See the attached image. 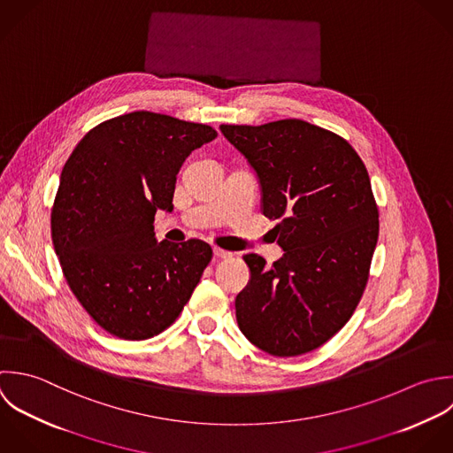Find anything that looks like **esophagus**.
<instances>
[{"label":"esophagus","mask_w":453,"mask_h":453,"mask_svg":"<svg viewBox=\"0 0 453 453\" xmlns=\"http://www.w3.org/2000/svg\"><path fill=\"white\" fill-rule=\"evenodd\" d=\"M213 256L215 257H220V259H227V257H231L233 256V252H229V250H224V249H213Z\"/></svg>","instance_id":"34e87169"}]
</instances>
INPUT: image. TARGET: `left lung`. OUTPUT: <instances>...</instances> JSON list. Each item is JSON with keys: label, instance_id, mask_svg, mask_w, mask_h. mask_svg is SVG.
<instances>
[{"label": "left lung", "instance_id": "left-lung-1", "mask_svg": "<svg viewBox=\"0 0 453 453\" xmlns=\"http://www.w3.org/2000/svg\"><path fill=\"white\" fill-rule=\"evenodd\" d=\"M220 132L256 171L284 250L272 266L243 256L250 280L234 302L238 326L273 357L314 351L349 321L369 280L380 234L369 173L346 139L303 119Z\"/></svg>", "mask_w": 453, "mask_h": 453}]
</instances>
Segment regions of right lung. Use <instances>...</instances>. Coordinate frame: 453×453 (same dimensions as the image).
I'll use <instances>...</instances> for the list:
<instances>
[{
	"label": "right lung",
	"mask_w": 453,
	"mask_h": 453,
	"mask_svg": "<svg viewBox=\"0 0 453 453\" xmlns=\"http://www.w3.org/2000/svg\"><path fill=\"white\" fill-rule=\"evenodd\" d=\"M217 132L135 111L91 128L68 157L50 211L63 275L93 321L144 341L171 326L190 300L211 247L157 242V210L173 211L185 158Z\"/></svg>",
	"instance_id": "add662e5"
}]
</instances>
